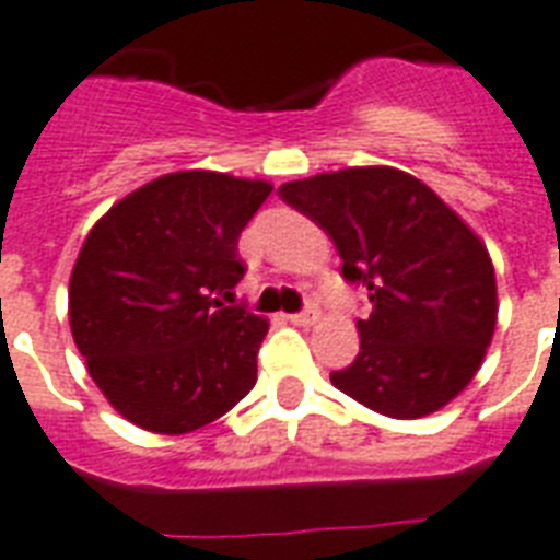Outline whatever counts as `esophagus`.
<instances>
[{
    "label": "esophagus",
    "mask_w": 560,
    "mask_h": 560,
    "mask_svg": "<svg viewBox=\"0 0 560 560\" xmlns=\"http://www.w3.org/2000/svg\"><path fill=\"white\" fill-rule=\"evenodd\" d=\"M288 319L293 323V326H314V323L319 319V308L317 305H308V308L299 311V314H290Z\"/></svg>",
    "instance_id": "1"
}]
</instances>
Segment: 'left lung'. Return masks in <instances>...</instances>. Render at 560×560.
Segmentation results:
<instances>
[{"label":"left lung","instance_id":"left-lung-1","mask_svg":"<svg viewBox=\"0 0 560 560\" xmlns=\"http://www.w3.org/2000/svg\"><path fill=\"white\" fill-rule=\"evenodd\" d=\"M279 196L323 225L343 279L370 293L361 352L331 384L394 420L441 411L479 373L497 328V272L479 234L394 166L319 173Z\"/></svg>","mask_w":560,"mask_h":560}]
</instances>
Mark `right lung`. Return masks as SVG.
<instances>
[{"instance_id":"1","label":"right lung","mask_w":560,"mask_h":560,"mask_svg":"<svg viewBox=\"0 0 560 560\" xmlns=\"http://www.w3.org/2000/svg\"><path fill=\"white\" fill-rule=\"evenodd\" d=\"M270 194L258 178L182 170L91 229L70 276L72 340L128 422L196 432L255 387L270 323L223 299L246 270L237 237Z\"/></svg>"}]
</instances>
